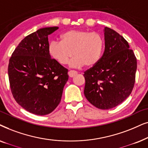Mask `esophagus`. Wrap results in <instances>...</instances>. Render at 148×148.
<instances>
[{
  "instance_id": "34e87169",
  "label": "esophagus",
  "mask_w": 148,
  "mask_h": 148,
  "mask_svg": "<svg viewBox=\"0 0 148 148\" xmlns=\"http://www.w3.org/2000/svg\"><path fill=\"white\" fill-rule=\"evenodd\" d=\"M77 74H78V72H76V71H74V70H70L68 72V75L70 78L74 77V76H75Z\"/></svg>"
}]
</instances>
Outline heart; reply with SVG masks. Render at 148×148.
Here are the masks:
<instances>
[{
	"mask_svg": "<svg viewBox=\"0 0 148 148\" xmlns=\"http://www.w3.org/2000/svg\"><path fill=\"white\" fill-rule=\"evenodd\" d=\"M62 41L53 40L49 44V53L59 64L65 65L74 55L70 63L72 68L97 64L103 53V38L97 32L72 29L62 36Z\"/></svg>",
	"mask_w": 148,
	"mask_h": 148,
	"instance_id": "b5f03b06",
	"label": "heart"
}]
</instances>
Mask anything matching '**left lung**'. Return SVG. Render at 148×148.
Listing matches in <instances>:
<instances>
[{
	"instance_id": "8db88e82",
	"label": "left lung",
	"mask_w": 148,
	"mask_h": 148,
	"mask_svg": "<svg viewBox=\"0 0 148 148\" xmlns=\"http://www.w3.org/2000/svg\"><path fill=\"white\" fill-rule=\"evenodd\" d=\"M103 31L105 51L99 62L84 72V94L92 105L108 110L119 106L131 93L137 59L121 35L108 27Z\"/></svg>"
}]
</instances>
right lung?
Wrapping results in <instances>:
<instances>
[{
    "instance_id": "1",
    "label": "right lung",
    "mask_w": 148,
    "mask_h": 148,
    "mask_svg": "<svg viewBox=\"0 0 148 148\" xmlns=\"http://www.w3.org/2000/svg\"><path fill=\"white\" fill-rule=\"evenodd\" d=\"M58 27H43L25 36L9 60L10 87L17 103L27 112L47 115L60 104L68 70L51 59L48 36Z\"/></svg>"
}]
</instances>
